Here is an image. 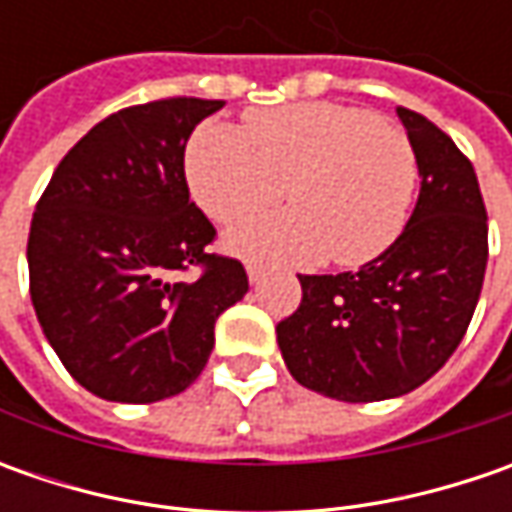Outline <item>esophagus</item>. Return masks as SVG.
<instances>
[{
  "instance_id": "1",
  "label": "esophagus",
  "mask_w": 512,
  "mask_h": 512,
  "mask_svg": "<svg viewBox=\"0 0 512 512\" xmlns=\"http://www.w3.org/2000/svg\"><path fill=\"white\" fill-rule=\"evenodd\" d=\"M265 267L259 265H247V279H250V285H259V282H265Z\"/></svg>"
}]
</instances>
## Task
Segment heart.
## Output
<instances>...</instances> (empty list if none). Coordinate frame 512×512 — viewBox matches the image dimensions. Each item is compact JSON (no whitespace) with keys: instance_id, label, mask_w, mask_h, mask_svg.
Segmentation results:
<instances>
[{"instance_id":"obj_1","label":"heart","mask_w":512,"mask_h":512,"mask_svg":"<svg viewBox=\"0 0 512 512\" xmlns=\"http://www.w3.org/2000/svg\"><path fill=\"white\" fill-rule=\"evenodd\" d=\"M185 173L196 205L222 225L279 202L285 187L290 210L227 233L233 253L270 265L379 259L402 236L419 187L410 136L336 102L259 110L242 130L205 122L187 142Z\"/></svg>"}]
</instances>
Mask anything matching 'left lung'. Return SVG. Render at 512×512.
Wrapping results in <instances>:
<instances>
[{
  "mask_svg": "<svg viewBox=\"0 0 512 512\" xmlns=\"http://www.w3.org/2000/svg\"><path fill=\"white\" fill-rule=\"evenodd\" d=\"M422 190L396 245L359 270L299 276L302 305L276 325L287 370L339 402L416 390L467 333L487 267V210L476 170L416 110L396 108Z\"/></svg>",
  "mask_w": 512,
  "mask_h": 512,
  "instance_id": "obj_1",
  "label": "left lung"
}]
</instances>
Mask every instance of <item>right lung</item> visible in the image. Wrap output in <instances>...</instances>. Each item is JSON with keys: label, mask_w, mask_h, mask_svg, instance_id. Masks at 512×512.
I'll use <instances>...</instances> for the list:
<instances>
[{"label": "right lung", "mask_w": 512, "mask_h": 512, "mask_svg": "<svg viewBox=\"0 0 512 512\" xmlns=\"http://www.w3.org/2000/svg\"><path fill=\"white\" fill-rule=\"evenodd\" d=\"M222 99L168 96L110 113L65 153L28 236L30 302L85 390L148 404L205 370L213 325L247 293L239 259L190 202L185 145ZM199 269L196 280H179Z\"/></svg>", "instance_id": "add662e5"}]
</instances>
